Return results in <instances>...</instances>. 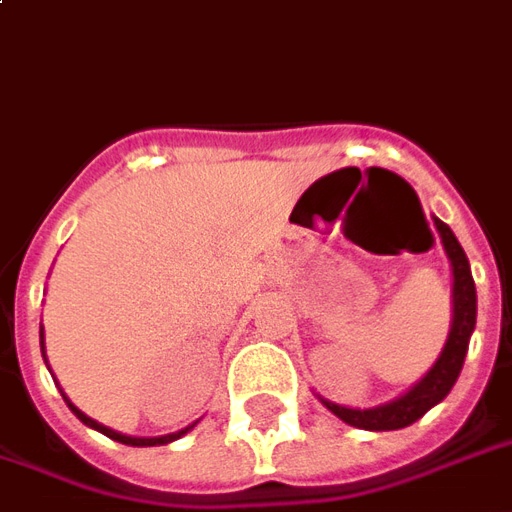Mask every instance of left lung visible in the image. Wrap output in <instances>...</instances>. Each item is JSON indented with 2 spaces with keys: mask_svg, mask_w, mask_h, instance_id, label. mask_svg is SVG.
<instances>
[{
  "mask_svg": "<svg viewBox=\"0 0 512 512\" xmlns=\"http://www.w3.org/2000/svg\"><path fill=\"white\" fill-rule=\"evenodd\" d=\"M434 225H437L445 255H448L450 268H453V323H450L448 342L439 352L437 363L426 372V377L415 382L407 393H401L399 399L388 401V404L369 407V410H350V407L333 404V401L320 396V401L336 418L350 423L355 429L393 431L410 426L418 418H423L434 404H439L448 396L450 388L456 385L458 374H461V366H464V358H467L469 336L475 331L478 295H475V279H472V271H469V260L461 244H458V238L453 236V230L437 217H434Z\"/></svg>",
  "mask_w": 512,
  "mask_h": 512,
  "instance_id": "1",
  "label": "left lung"
}]
</instances>
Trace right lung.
I'll use <instances>...</instances> for the list:
<instances>
[{
	"label": "right lung",
	"mask_w": 512,
	"mask_h": 512,
	"mask_svg": "<svg viewBox=\"0 0 512 512\" xmlns=\"http://www.w3.org/2000/svg\"><path fill=\"white\" fill-rule=\"evenodd\" d=\"M40 339H43V333H40ZM40 344H43V342H40ZM43 358H45V344H43ZM45 363H48V361H45ZM62 396H64V393H62ZM64 401H67V407L73 410L75 418L81 420V423H86L89 429L100 431V434L116 439V442H121V445H132V448H154V445H168V442H173V439L184 437V434H187L189 429H195V423H198V420H195V423H192V426H187V429L176 431V434H165V437H127V434H119V431L108 429V426H102V423L92 420V418H89V415H83V412L78 410V407H75L73 401L67 399V396H64Z\"/></svg>",
	"instance_id": "right-lung-1"
}]
</instances>
